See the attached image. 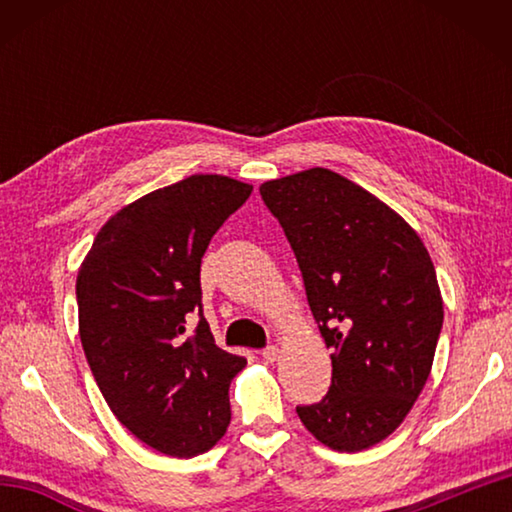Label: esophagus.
Wrapping results in <instances>:
<instances>
[{
    "mask_svg": "<svg viewBox=\"0 0 512 512\" xmlns=\"http://www.w3.org/2000/svg\"><path fill=\"white\" fill-rule=\"evenodd\" d=\"M277 354H280V350H277V345H268V348L262 350V357H264V361H268V363H273V361L277 359Z\"/></svg>",
    "mask_w": 512,
    "mask_h": 512,
    "instance_id": "esophagus-1",
    "label": "esophagus"
}]
</instances>
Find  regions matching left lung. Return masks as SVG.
Returning a JSON list of instances; mask_svg holds the SVG:
<instances>
[{"label":"left lung","mask_w":512,"mask_h":512,"mask_svg":"<svg viewBox=\"0 0 512 512\" xmlns=\"http://www.w3.org/2000/svg\"><path fill=\"white\" fill-rule=\"evenodd\" d=\"M296 253L332 386L296 406L320 443L361 452L391 436L427 384L443 298L409 223L339 173L314 167L259 187Z\"/></svg>","instance_id":"obj_1"}]
</instances>
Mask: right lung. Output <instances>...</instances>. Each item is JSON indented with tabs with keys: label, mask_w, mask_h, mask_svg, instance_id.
Segmentation results:
<instances>
[{
	"label": "right lung",
	"mask_w": 512,
	"mask_h": 512,
	"mask_svg": "<svg viewBox=\"0 0 512 512\" xmlns=\"http://www.w3.org/2000/svg\"><path fill=\"white\" fill-rule=\"evenodd\" d=\"M250 192L216 173L155 189L110 216L79 268L85 359L117 420L160 454H203L230 424V381L246 359L214 343L201 259Z\"/></svg>",
	"instance_id": "obj_1"
}]
</instances>
